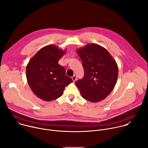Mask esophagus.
Instances as JSON below:
<instances>
[{
	"mask_svg": "<svg viewBox=\"0 0 148 148\" xmlns=\"http://www.w3.org/2000/svg\"><path fill=\"white\" fill-rule=\"evenodd\" d=\"M71 78H72L73 81L74 82H75V81H76V79H77V77H76L75 75H73V76L71 77Z\"/></svg>",
	"mask_w": 148,
	"mask_h": 148,
	"instance_id": "obj_1",
	"label": "esophagus"
}]
</instances>
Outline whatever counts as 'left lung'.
I'll return each mask as SVG.
<instances>
[{
  "instance_id": "8db88e82",
  "label": "left lung",
  "mask_w": 148,
  "mask_h": 148,
  "mask_svg": "<svg viewBox=\"0 0 148 148\" xmlns=\"http://www.w3.org/2000/svg\"><path fill=\"white\" fill-rule=\"evenodd\" d=\"M82 60L84 76L75 82L83 98L92 102L105 99L111 92L117 81L116 62L104 47L94 43L77 50Z\"/></svg>"
}]
</instances>
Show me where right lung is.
I'll list each match as a JSON object with an SVG mask.
<instances>
[{"mask_svg": "<svg viewBox=\"0 0 148 148\" xmlns=\"http://www.w3.org/2000/svg\"><path fill=\"white\" fill-rule=\"evenodd\" d=\"M64 51L55 45H48L40 49L30 60L26 67L29 85L39 98L51 101L60 97L72 79L66 75V70L58 64Z\"/></svg>", "mask_w": 148, "mask_h": 148, "instance_id": "obj_1", "label": "right lung"}]
</instances>
